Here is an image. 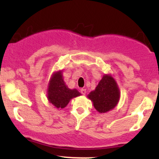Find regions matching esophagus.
I'll return each mask as SVG.
<instances>
[{
    "label": "esophagus",
    "instance_id": "34e87169",
    "mask_svg": "<svg viewBox=\"0 0 159 159\" xmlns=\"http://www.w3.org/2000/svg\"><path fill=\"white\" fill-rule=\"evenodd\" d=\"M81 94H86V92H87V91H86V89H81Z\"/></svg>",
    "mask_w": 159,
    "mask_h": 159
}]
</instances>
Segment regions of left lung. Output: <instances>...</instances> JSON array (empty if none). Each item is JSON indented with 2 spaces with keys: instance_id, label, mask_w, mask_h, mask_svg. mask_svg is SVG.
I'll return each instance as SVG.
<instances>
[{
  "instance_id": "1",
  "label": "left lung",
  "mask_w": 159,
  "mask_h": 159,
  "mask_svg": "<svg viewBox=\"0 0 159 159\" xmlns=\"http://www.w3.org/2000/svg\"><path fill=\"white\" fill-rule=\"evenodd\" d=\"M120 90L111 75H104L94 91L88 94L94 108L99 113H106L114 109L120 100Z\"/></svg>"
}]
</instances>
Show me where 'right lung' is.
Here are the masks:
<instances>
[{
	"label": "right lung",
	"instance_id": "1",
	"mask_svg": "<svg viewBox=\"0 0 159 159\" xmlns=\"http://www.w3.org/2000/svg\"><path fill=\"white\" fill-rule=\"evenodd\" d=\"M77 89H70L64 81L62 70L54 71L49 80L47 98L49 102L57 109L65 108L70 99L81 95Z\"/></svg>",
	"mask_w": 159,
	"mask_h": 159
}]
</instances>
